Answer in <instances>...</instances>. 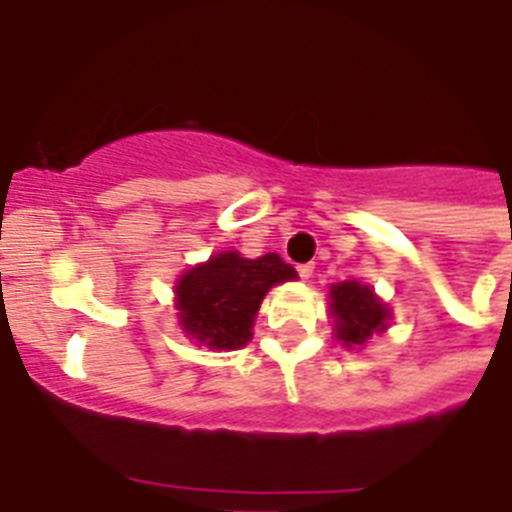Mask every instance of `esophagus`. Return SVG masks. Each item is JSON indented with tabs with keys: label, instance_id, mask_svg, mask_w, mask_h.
Segmentation results:
<instances>
[{
	"label": "esophagus",
	"instance_id": "obj_1",
	"mask_svg": "<svg viewBox=\"0 0 512 512\" xmlns=\"http://www.w3.org/2000/svg\"><path fill=\"white\" fill-rule=\"evenodd\" d=\"M296 273H299V278H312V273H315V265L312 263H304V265H296Z\"/></svg>",
	"mask_w": 512,
	"mask_h": 512
}]
</instances>
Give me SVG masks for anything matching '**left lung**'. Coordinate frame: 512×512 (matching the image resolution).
Wrapping results in <instances>:
<instances>
[{"mask_svg":"<svg viewBox=\"0 0 512 512\" xmlns=\"http://www.w3.org/2000/svg\"><path fill=\"white\" fill-rule=\"evenodd\" d=\"M330 309L336 317V333L343 346H362L372 333L385 330L388 309L369 286L343 281L330 289Z\"/></svg>","mask_w":512,"mask_h":512,"instance_id":"obj_1","label":"left lung"}]
</instances>
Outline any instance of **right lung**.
I'll list each match as a JSON object with an SVG mask.
<instances>
[{
    "mask_svg": "<svg viewBox=\"0 0 512 512\" xmlns=\"http://www.w3.org/2000/svg\"><path fill=\"white\" fill-rule=\"evenodd\" d=\"M296 270L276 252L247 260L236 252L210 257L190 268L176 286L184 330L210 349H242L270 286L294 281Z\"/></svg>",
    "mask_w": 512,
    "mask_h": 512,
    "instance_id": "add662e5",
    "label": "right lung"
}]
</instances>
